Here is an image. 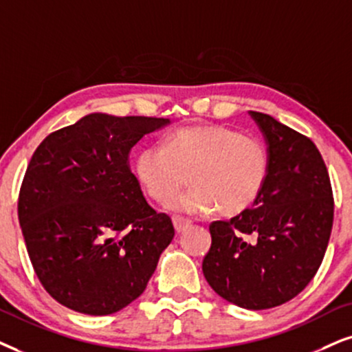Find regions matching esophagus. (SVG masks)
Segmentation results:
<instances>
[{
  "mask_svg": "<svg viewBox=\"0 0 352 352\" xmlns=\"http://www.w3.org/2000/svg\"><path fill=\"white\" fill-rule=\"evenodd\" d=\"M172 222H173V228L177 230V234H182L185 229H188L191 226V221L184 219V217H179V216H173Z\"/></svg>",
  "mask_w": 352,
  "mask_h": 352,
  "instance_id": "obj_1",
  "label": "esophagus"
}]
</instances>
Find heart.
<instances>
[{"mask_svg": "<svg viewBox=\"0 0 352 352\" xmlns=\"http://www.w3.org/2000/svg\"><path fill=\"white\" fill-rule=\"evenodd\" d=\"M268 172L263 141L224 124L180 128L135 159L138 182L159 203L175 197L190 173L193 186L168 204L182 214H206L216 208L224 216L240 214L260 197Z\"/></svg>", "mask_w": 352, "mask_h": 352, "instance_id": "1", "label": "heart"}]
</instances>
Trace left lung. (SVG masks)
<instances>
[{
  "mask_svg": "<svg viewBox=\"0 0 352 352\" xmlns=\"http://www.w3.org/2000/svg\"><path fill=\"white\" fill-rule=\"evenodd\" d=\"M248 115L265 138L268 179L247 211L209 226L203 274L222 299L263 310L291 300L312 281L330 240L333 193L309 138L271 115Z\"/></svg>",
  "mask_w": 352,
  "mask_h": 352,
  "instance_id": "left-lung-1",
  "label": "left lung"
}]
</instances>
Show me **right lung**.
Returning <instances> with one entry per match:
<instances>
[{"label":"right lung","mask_w":352,"mask_h":352,"mask_svg":"<svg viewBox=\"0 0 352 352\" xmlns=\"http://www.w3.org/2000/svg\"><path fill=\"white\" fill-rule=\"evenodd\" d=\"M170 123L89 113L35 149L17 212L35 273L61 305L110 315L144 292L175 232L144 199L130 153Z\"/></svg>","instance_id":"add662e5"}]
</instances>
